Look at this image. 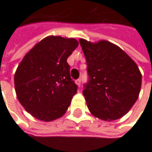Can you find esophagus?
<instances>
[{
    "instance_id": "obj_1",
    "label": "esophagus",
    "mask_w": 152,
    "mask_h": 152,
    "mask_svg": "<svg viewBox=\"0 0 152 152\" xmlns=\"http://www.w3.org/2000/svg\"><path fill=\"white\" fill-rule=\"evenodd\" d=\"M75 83H76V85H78V86H80V84H81V80H80V79H77V80H76V81H75Z\"/></svg>"
}]
</instances>
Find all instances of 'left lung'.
<instances>
[{"instance_id": "8db88e82", "label": "left lung", "mask_w": 152, "mask_h": 152, "mask_svg": "<svg viewBox=\"0 0 152 152\" xmlns=\"http://www.w3.org/2000/svg\"><path fill=\"white\" fill-rule=\"evenodd\" d=\"M89 82L83 94L91 113L104 121L123 118L137 101L142 75L137 64L118 45L107 40L80 39Z\"/></svg>"}]
</instances>
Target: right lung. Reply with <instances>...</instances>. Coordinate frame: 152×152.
Segmentation results:
<instances>
[{
  "label": "right lung",
  "mask_w": 152,
  "mask_h": 152,
  "mask_svg": "<svg viewBox=\"0 0 152 152\" xmlns=\"http://www.w3.org/2000/svg\"><path fill=\"white\" fill-rule=\"evenodd\" d=\"M79 45L77 39L50 35L35 45L14 74L16 95L34 118L50 122L62 117L77 93L67 59Z\"/></svg>",
  "instance_id": "obj_1"
}]
</instances>
